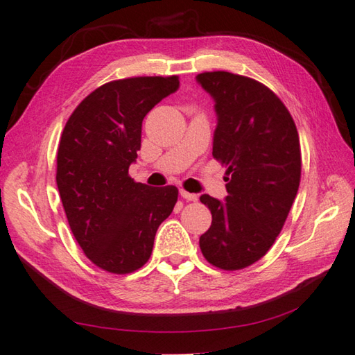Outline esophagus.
I'll list each match as a JSON object with an SVG mask.
<instances>
[{"label":"esophagus","instance_id":"34e87169","mask_svg":"<svg viewBox=\"0 0 355 355\" xmlns=\"http://www.w3.org/2000/svg\"><path fill=\"white\" fill-rule=\"evenodd\" d=\"M180 196H182V197H183L184 200H187V201H197V200H198L197 193H191V192H187V191H184V189L180 191Z\"/></svg>","mask_w":355,"mask_h":355}]
</instances>
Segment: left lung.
<instances>
[{"label":"left lung","instance_id":"obj_1","mask_svg":"<svg viewBox=\"0 0 355 355\" xmlns=\"http://www.w3.org/2000/svg\"><path fill=\"white\" fill-rule=\"evenodd\" d=\"M197 81L215 100L212 155L227 168L225 203L200 197L212 214L200 249L212 266L239 270L266 255L283 229L300 184V140L288 107L263 83L225 71Z\"/></svg>","mask_w":355,"mask_h":355}]
</instances>
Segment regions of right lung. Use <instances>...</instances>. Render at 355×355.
Segmentation results:
<instances>
[{
  "mask_svg": "<svg viewBox=\"0 0 355 355\" xmlns=\"http://www.w3.org/2000/svg\"><path fill=\"white\" fill-rule=\"evenodd\" d=\"M178 76H132L90 92L69 116L57 154V186L75 240L110 274L149 260L158 226L177 203L175 186L150 187L129 175L149 110L178 89Z\"/></svg>",
  "mask_w": 355,
  "mask_h": 355,
  "instance_id": "add662e5",
  "label": "right lung"
}]
</instances>
